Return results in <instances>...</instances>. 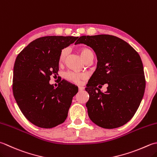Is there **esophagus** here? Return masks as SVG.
Segmentation results:
<instances>
[{
	"label": "esophagus",
	"instance_id": "esophagus-1",
	"mask_svg": "<svg viewBox=\"0 0 157 157\" xmlns=\"http://www.w3.org/2000/svg\"><path fill=\"white\" fill-rule=\"evenodd\" d=\"M84 89V87L83 86H78V90L79 91H81V90H83Z\"/></svg>",
	"mask_w": 157,
	"mask_h": 157
}]
</instances>
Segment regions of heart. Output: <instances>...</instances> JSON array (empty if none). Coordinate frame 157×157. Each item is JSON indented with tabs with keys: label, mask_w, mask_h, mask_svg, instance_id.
Here are the masks:
<instances>
[{
	"label": "heart",
	"mask_w": 157,
	"mask_h": 157,
	"mask_svg": "<svg viewBox=\"0 0 157 157\" xmlns=\"http://www.w3.org/2000/svg\"><path fill=\"white\" fill-rule=\"evenodd\" d=\"M79 53H80L82 59L84 61L91 56H94L93 52L88 48H81L80 50H79ZM67 54H68V50L67 49H63V50H61L59 56H58V64H62L65 61ZM85 77V75L82 74V73H78L73 71H68L65 73L66 79L74 83H79L82 79H84Z\"/></svg>",
	"instance_id": "obj_1"
}]
</instances>
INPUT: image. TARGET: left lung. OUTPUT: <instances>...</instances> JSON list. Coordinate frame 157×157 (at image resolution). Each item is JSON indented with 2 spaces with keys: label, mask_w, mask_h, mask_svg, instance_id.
<instances>
[{
  "label": "left lung",
  "mask_w": 157,
  "mask_h": 157,
  "mask_svg": "<svg viewBox=\"0 0 157 157\" xmlns=\"http://www.w3.org/2000/svg\"><path fill=\"white\" fill-rule=\"evenodd\" d=\"M78 44L93 48L98 59L97 68L86 88L89 118L105 128L127 123L137 112L146 88L139 54L124 40L109 35L82 36L75 44ZM105 83L109 86L103 93L97 86Z\"/></svg>",
  "instance_id": "8db88e82"
}]
</instances>
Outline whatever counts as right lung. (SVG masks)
<instances>
[{
	"label": "right lung",
	"instance_id": "add662e5",
	"mask_svg": "<svg viewBox=\"0 0 157 157\" xmlns=\"http://www.w3.org/2000/svg\"><path fill=\"white\" fill-rule=\"evenodd\" d=\"M78 36H46L34 40L20 52L13 67V93L26 118L39 127L62 124L68 115L75 86L63 80L54 88L50 77L58 75V56Z\"/></svg>",
	"mask_w": 157,
	"mask_h": 157
}]
</instances>
